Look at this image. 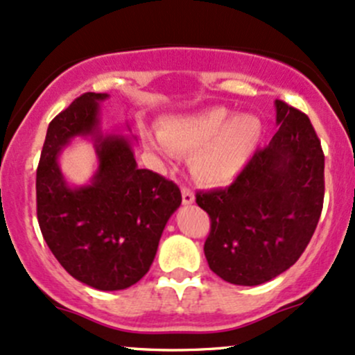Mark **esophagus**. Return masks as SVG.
<instances>
[{
	"label": "esophagus",
	"mask_w": 355,
	"mask_h": 355,
	"mask_svg": "<svg viewBox=\"0 0 355 355\" xmlns=\"http://www.w3.org/2000/svg\"><path fill=\"white\" fill-rule=\"evenodd\" d=\"M182 202H184L185 205H190L196 202V196H193V192L190 189H187V187H184L182 189Z\"/></svg>",
	"instance_id": "34e87169"
}]
</instances>
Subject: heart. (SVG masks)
<instances>
[{
	"label": "heart",
	"mask_w": 355,
	"mask_h": 355,
	"mask_svg": "<svg viewBox=\"0 0 355 355\" xmlns=\"http://www.w3.org/2000/svg\"><path fill=\"white\" fill-rule=\"evenodd\" d=\"M263 126L251 114L232 116L224 107H210L197 114L177 116L162 123V135L148 143L163 157H190V171L200 184L217 187L232 182L259 145Z\"/></svg>",
	"instance_id": "obj_1"
}]
</instances>
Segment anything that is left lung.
Returning <instances> with one entry per match:
<instances>
[{
  "label": "left lung",
  "instance_id": "obj_1",
  "mask_svg": "<svg viewBox=\"0 0 355 355\" xmlns=\"http://www.w3.org/2000/svg\"><path fill=\"white\" fill-rule=\"evenodd\" d=\"M278 131L225 189L197 192L210 217L209 268L241 286L266 283L297 263L323 207L320 139L309 116L276 99Z\"/></svg>",
  "mask_w": 355,
  "mask_h": 355
}]
</instances>
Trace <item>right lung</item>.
<instances>
[{"label":"right lung","mask_w":355,"mask_h":355,"mask_svg":"<svg viewBox=\"0 0 355 355\" xmlns=\"http://www.w3.org/2000/svg\"><path fill=\"white\" fill-rule=\"evenodd\" d=\"M107 97L85 92L49 124L37 168V217L46 246L70 276L116 291L150 270L182 193L171 180L138 168L128 136L101 131L99 103ZM77 135L92 136L100 165L89 184L70 187L58 157Z\"/></svg>","instance_id":"obj_1"}]
</instances>
